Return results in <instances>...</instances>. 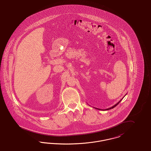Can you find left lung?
Wrapping results in <instances>:
<instances>
[{"label": "left lung", "mask_w": 151, "mask_h": 151, "mask_svg": "<svg viewBox=\"0 0 151 151\" xmlns=\"http://www.w3.org/2000/svg\"><path fill=\"white\" fill-rule=\"evenodd\" d=\"M122 99H121V100L119 101V102H118V103H116V104L115 105H114V106H113L112 107H110V108H108V109H104H104H102V110H101V109H98V108H95V109H98V110H110V109H113V108H115V106H116V105H118L119 104V102H120L121 101V100H122Z\"/></svg>", "instance_id": "1"}]
</instances>
